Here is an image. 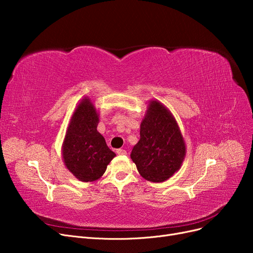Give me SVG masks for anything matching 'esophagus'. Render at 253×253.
Returning <instances> with one entry per match:
<instances>
[{"instance_id":"34e87169","label":"esophagus","mask_w":253,"mask_h":253,"mask_svg":"<svg viewBox=\"0 0 253 253\" xmlns=\"http://www.w3.org/2000/svg\"><path fill=\"white\" fill-rule=\"evenodd\" d=\"M116 152H117L118 155H126V151L124 150V149H119V150H117Z\"/></svg>"}]
</instances>
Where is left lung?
I'll use <instances>...</instances> for the list:
<instances>
[{"label": "left lung", "mask_w": 253, "mask_h": 253, "mask_svg": "<svg viewBox=\"0 0 253 253\" xmlns=\"http://www.w3.org/2000/svg\"><path fill=\"white\" fill-rule=\"evenodd\" d=\"M186 152L172 113L158 100H150L140 124V139L131 153L139 174L149 181L164 182L180 169Z\"/></svg>", "instance_id": "left-lung-1"}]
</instances>
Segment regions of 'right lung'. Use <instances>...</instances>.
<instances>
[{
  "instance_id": "right-lung-1",
  "label": "right lung",
  "mask_w": 253,
  "mask_h": 253,
  "mask_svg": "<svg viewBox=\"0 0 253 253\" xmlns=\"http://www.w3.org/2000/svg\"><path fill=\"white\" fill-rule=\"evenodd\" d=\"M99 113L88 97L75 109L62 143V158L67 170L83 182H91L104 174L116 154L97 131Z\"/></svg>"
}]
</instances>
